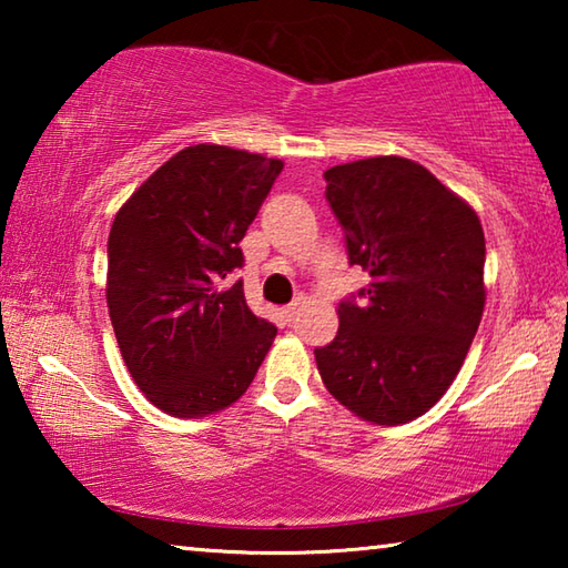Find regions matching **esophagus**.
Listing matches in <instances>:
<instances>
[{"instance_id":"esophagus-1","label":"esophagus","mask_w":568,"mask_h":568,"mask_svg":"<svg viewBox=\"0 0 568 568\" xmlns=\"http://www.w3.org/2000/svg\"><path fill=\"white\" fill-rule=\"evenodd\" d=\"M301 305H303V297H297V301H293L291 305H285L283 307L285 321H295V315H297V311H301Z\"/></svg>"}]
</instances>
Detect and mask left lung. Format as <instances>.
I'll list each match as a JSON object with an SVG mask.
<instances>
[{"instance_id":"left-lung-1","label":"left lung","mask_w":568,"mask_h":568,"mask_svg":"<svg viewBox=\"0 0 568 568\" xmlns=\"http://www.w3.org/2000/svg\"><path fill=\"white\" fill-rule=\"evenodd\" d=\"M325 200L351 265L371 283L338 305V335L315 348L335 400L378 426L436 406L466 361L484 315L486 240L456 192L406 158L325 170Z\"/></svg>"}]
</instances>
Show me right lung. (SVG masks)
<instances>
[{
    "mask_svg": "<svg viewBox=\"0 0 568 568\" xmlns=\"http://www.w3.org/2000/svg\"><path fill=\"white\" fill-rule=\"evenodd\" d=\"M283 162L225 145L180 150L114 215L108 307L130 376L178 418L235 403L277 328L250 311L240 240Z\"/></svg>",
    "mask_w": 568,
    "mask_h": 568,
    "instance_id": "1",
    "label": "right lung"
}]
</instances>
